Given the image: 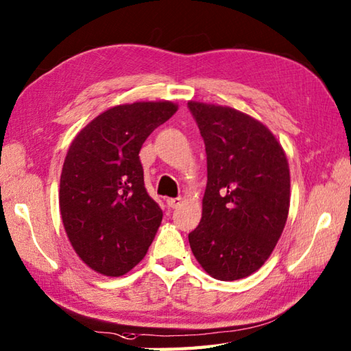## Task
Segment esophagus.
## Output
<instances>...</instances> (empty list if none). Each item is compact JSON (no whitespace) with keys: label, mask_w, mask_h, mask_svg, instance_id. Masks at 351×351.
<instances>
[{"label":"esophagus","mask_w":351,"mask_h":351,"mask_svg":"<svg viewBox=\"0 0 351 351\" xmlns=\"http://www.w3.org/2000/svg\"><path fill=\"white\" fill-rule=\"evenodd\" d=\"M167 204L171 208H176L182 204V198H167Z\"/></svg>","instance_id":"esophagus-1"}]
</instances>
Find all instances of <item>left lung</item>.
Masks as SVG:
<instances>
[{
  "instance_id": "1",
  "label": "left lung",
  "mask_w": 351,
  "mask_h": 351,
  "mask_svg": "<svg viewBox=\"0 0 351 351\" xmlns=\"http://www.w3.org/2000/svg\"><path fill=\"white\" fill-rule=\"evenodd\" d=\"M204 139L207 188L198 227L189 232L197 261L219 281H237L267 261L290 210V167L270 129L234 108L188 102Z\"/></svg>"
}]
</instances>
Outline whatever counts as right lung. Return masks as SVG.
Returning <instances> with one entry per match:
<instances>
[{
    "instance_id": "right-lung-1",
    "label": "right lung",
    "mask_w": 351,
    "mask_h": 351,
    "mask_svg": "<svg viewBox=\"0 0 351 351\" xmlns=\"http://www.w3.org/2000/svg\"><path fill=\"white\" fill-rule=\"evenodd\" d=\"M178 105L169 100L110 108L80 130L60 178V212L70 245L90 269L121 276L141 261L162 222L149 197L139 150Z\"/></svg>"
}]
</instances>
